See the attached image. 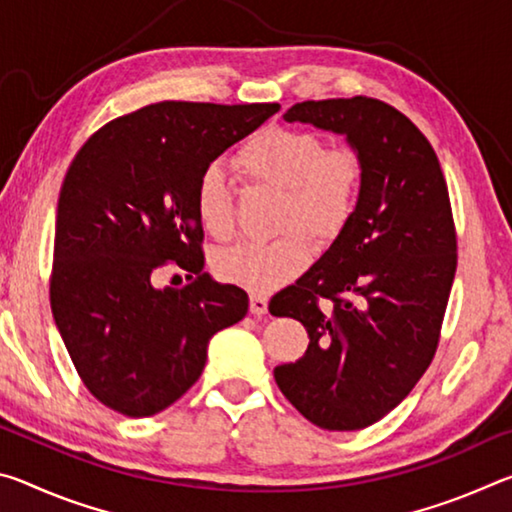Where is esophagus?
<instances>
[{"mask_svg":"<svg viewBox=\"0 0 512 512\" xmlns=\"http://www.w3.org/2000/svg\"><path fill=\"white\" fill-rule=\"evenodd\" d=\"M268 311V300L264 296H250V314L264 316Z\"/></svg>","mask_w":512,"mask_h":512,"instance_id":"1","label":"esophagus"}]
</instances>
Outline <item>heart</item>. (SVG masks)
<instances>
[{
    "mask_svg": "<svg viewBox=\"0 0 512 512\" xmlns=\"http://www.w3.org/2000/svg\"><path fill=\"white\" fill-rule=\"evenodd\" d=\"M235 167L248 183L282 189L280 228L273 241H244L216 255L223 282L271 293L296 280L311 262L302 228L316 239H334L357 212L363 192V160L352 146H325L318 133L266 126L235 153ZM194 212L207 235L225 241L235 232V196L219 164H207L194 187Z\"/></svg>",
    "mask_w": 512,
    "mask_h": 512,
    "instance_id": "heart-1",
    "label": "heart"
}]
</instances>
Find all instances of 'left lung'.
Masks as SVG:
<instances>
[{
    "label": "left lung",
    "instance_id": "1",
    "mask_svg": "<svg viewBox=\"0 0 512 512\" xmlns=\"http://www.w3.org/2000/svg\"><path fill=\"white\" fill-rule=\"evenodd\" d=\"M284 119L345 135L366 173L352 221L271 300L273 316L309 334L307 352L273 375L316 427L363 429L413 391L436 354L458 257L447 183L420 128L379 99L302 101Z\"/></svg>",
    "mask_w": 512,
    "mask_h": 512
}]
</instances>
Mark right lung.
Instances as JSON below:
<instances>
[{
    "mask_svg": "<svg viewBox=\"0 0 512 512\" xmlns=\"http://www.w3.org/2000/svg\"><path fill=\"white\" fill-rule=\"evenodd\" d=\"M277 110L151 103L101 126L69 164L51 314L85 388L108 409L128 418L167 409L201 377L212 336L246 316V291L203 273L194 187L207 164ZM167 263L193 282L155 290L154 271Z\"/></svg>",
    "mask_w": 512,
    "mask_h": 512,
    "instance_id": "1",
    "label": "right lung"
}]
</instances>
